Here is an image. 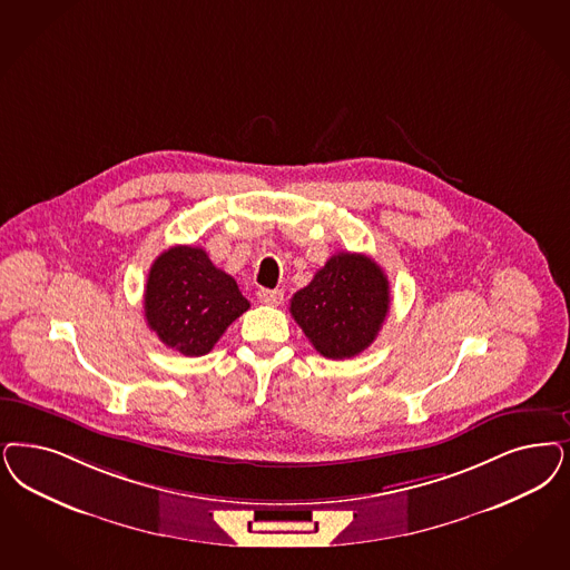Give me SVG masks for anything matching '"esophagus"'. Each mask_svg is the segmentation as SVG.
Masks as SVG:
<instances>
[{"mask_svg": "<svg viewBox=\"0 0 570 570\" xmlns=\"http://www.w3.org/2000/svg\"><path fill=\"white\" fill-rule=\"evenodd\" d=\"M256 298H258V303H263V305H279V303L284 301V293H282L279 288H275V291L261 288V291L256 293Z\"/></svg>", "mask_w": 570, "mask_h": 570, "instance_id": "obj_1", "label": "esophagus"}]
</instances>
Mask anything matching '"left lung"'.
<instances>
[{"mask_svg": "<svg viewBox=\"0 0 570 570\" xmlns=\"http://www.w3.org/2000/svg\"><path fill=\"white\" fill-rule=\"evenodd\" d=\"M390 312V282L371 256L338 253L295 293L291 314L315 352L345 360L362 354Z\"/></svg>", "mask_w": 570, "mask_h": 570, "instance_id": "1", "label": "left lung"}]
</instances>
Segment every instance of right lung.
I'll return each instance as SVG.
<instances>
[{"label":"right lung","mask_w":570,"mask_h":570,"mask_svg":"<svg viewBox=\"0 0 570 570\" xmlns=\"http://www.w3.org/2000/svg\"><path fill=\"white\" fill-rule=\"evenodd\" d=\"M248 307L236 279L196 246L168 248L147 275V326L166 347L189 357L208 354Z\"/></svg>","instance_id":"right-lung-1"}]
</instances>
